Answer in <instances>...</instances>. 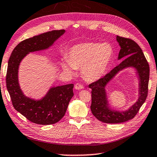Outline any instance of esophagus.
<instances>
[{"instance_id": "34e87169", "label": "esophagus", "mask_w": 157, "mask_h": 157, "mask_svg": "<svg viewBox=\"0 0 157 157\" xmlns=\"http://www.w3.org/2000/svg\"><path fill=\"white\" fill-rule=\"evenodd\" d=\"M75 88L76 90H80V89H83V86L81 84H80V83H76L75 85Z\"/></svg>"}]
</instances>
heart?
<instances>
[{
	"label": "heart",
	"instance_id": "heart-1",
	"mask_svg": "<svg viewBox=\"0 0 157 157\" xmlns=\"http://www.w3.org/2000/svg\"><path fill=\"white\" fill-rule=\"evenodd\" d=\"M113 56L114 49L109 43H82L70 48L62 65L66 71L71 73L81 67L84 78L95 81L104 75Z\"/></svg>",
	"mask_w": 157,
	"mask_h": 157
}]
</instances>
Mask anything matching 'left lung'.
<instances>
[{
    "label": "left lung",
    "instance_id": "1",
    "mask_svg": "<svg viewBox=\"0 0 157 157\" xmlns=\"http://www.w3.org/2000/svg\"><path fill=\"white\" fill-rule=\"evenodd\" d=\"M121 47L118 59H123L104 77L89 85L91 91V110L94 117L105 123H121L133 119L144 103L148 95L150 68L142 50L135 41L129 38L117 36ZM127 67L136 70L139 80V99L129 109L119 111L112 109L108 103L105 87L121 70Z\"/></svg>",
    "mask_w": 157,
    "mask_h": 157
}]
</instances>
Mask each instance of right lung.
<instances>
[{
  "mask_svg": "<svg viewBox=\"0 0 157 157\" xmlns=\"http://www.w3.org/2000/svg\"><path fill=\"white\" fill-rule=\"evenodd\" d=\"M65 32L64 30H53L21 41L13 50L9 57L6 84L13 105L34 123L52 124L62 119L74 95V85L51 87L43 98L34 100L25 96L21 91L18 81L19 66L28 53L49 49Z\"/></svg>",
  "mask_w": 157,
  "mask_h": 157,
  "instance_id": "1",
  "label": "right lung"
}]
</instances>
